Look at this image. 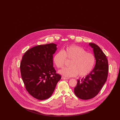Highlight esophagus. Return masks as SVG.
<instances>
[{"label": "esophagus", "mask_w": 120, "mask_h": 120, "mask_svg": "<svg viewBox=\"0 0 120 120\" xmlns=\"http://www.w3.org/2000/svg\"><path fill=\"white\" fill-rule=\"evenodd\" d=\"M62 80H68V78H66V77H63V76H62Z\"/></svg>", "instance_id": "esophagus-1"}]
</instances>
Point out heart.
I'll use <instances>...</instances> for the list:
<instances>
[{
    "instance_id": "obj_1",
    "label": "heart",
    "mask_w": 120,
    "mask_h": 120,
    "mask_svg": "<svg viewBox=\"0 0 120 120\" xmlns=\"http://www.w3.org/2000/svg\"><path fill=\"white\" fill-rule=\"evenodd\" d=\"M66 59L71 60L69 64L70 67L63 69L59 73L68 77L78 74L80 77L86 76L92 71L96 62L93 53L75 45L69 46L62 51L58 52L53 56V61L57 68H63Z\"/></svg>"
}]
</instances>
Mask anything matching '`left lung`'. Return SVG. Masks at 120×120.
Instances as JSON below:
<instances>
[{
	"label": "left lung",
	"mask_w": 120,
	"mask_h": 120,
	"mask_svg": "<svg viewBox=\"0 0 120 120\" xmlns=\"http://www.w3.org/2000/svg\"><path fill=\"white\" fill-rule=\"evenodd\" d=\"M93 49L96 58V64L91 72L81 80H77L74 88L75 95L83 100L95 97L105 83L108 75L109 64L107 56L98 46L89 43Z\"/></svg>",
	"instance_id": "8db88e82"
}]
</instances>
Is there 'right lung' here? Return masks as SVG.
Segmentation results:
<instances>
[{
    "mask_svg": "<svg viewBox=\"0 0 120 120\" xmlns=\"http://www.w3.org/2000/svg\"><path fill=\"white\" fill-rule=\"evenodd\" d=\"M57 45L36 46L28 49L20 63L22 78L29 93L39 100L49 98L61 76L53 67V54Z\"/></svg>",
    "mask_w": 120,
    "mask_h": 120,
    "instance_id": "add662e5",
    "label": "right lung"
}]
</instances>
